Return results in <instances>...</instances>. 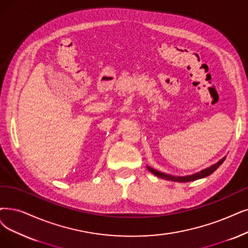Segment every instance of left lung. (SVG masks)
<instances>
[{"label": "left lung", "mask_w": 248, "mask_h": 248, "mask_svg": "<svg viewBox=\"0 0 248 248\" xmlns=\"http://www.w3.org/2000/svg\"><path fill=\"white\" fill-rule=\"evenodd\" d=\"M226 157H223L221 161L217 162V164L211 166L210 168H206V169L196 173V174H193V175H189V176H184V177H176V176H171V175H167V174H164L162 172H158L155 169H153V168L151 167H146L147 170L152 172L154 175H155L156 177H160L162 178V179H166V180H171V181H177V182H190V181H194V180H197V179H201V178H204V177H207L210 176L212 173H214L217 168H219L223 162L225 161Z\"/></svg>", "instance_id": "1"}]
</instances>
